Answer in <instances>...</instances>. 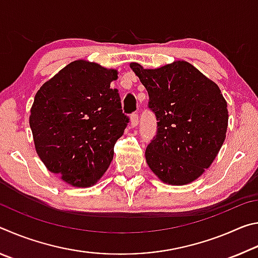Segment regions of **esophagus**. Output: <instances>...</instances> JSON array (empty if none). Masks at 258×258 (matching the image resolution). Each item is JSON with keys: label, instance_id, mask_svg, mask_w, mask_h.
I'll return each instance as SVG.
<instances>
[{"label": "esophagus", "instance_id": "34e87169", "mask_svg": "<svg viewBox=\"0 0 258 258\" xmlns=\"http://www.w3.org/2000/svg\"><path fill=\"white\" fill-rule=\"evenodd\" d=\"M139 125V115L137 112L132 113V116H131V126L132 127H137Z\"/></svg>", "mask_w": 258, "mask_h": 258}]
</instances>
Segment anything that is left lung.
Returning a JSON list of instances; mask_svg holds the SVG:
<instances>
[{"mask_svg": "<svg viewBox=\"0 0 258 258\" xmlns=\"http://www.w3.org/2000/svg\"><path fill=\"white\" fill-rule=\"evenodd\" d=\"M149 94L157 134L147 164L164 183L187 184L212 165L225 140L228 104L220 87L186 61L157 69L130 64Z\"/></svg>", "mask_w": 258, "mask_h": 258, "instance_id": "left-lung-1", "label": "left lung"}]
</instances>
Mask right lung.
I'll return each instance as SVG.
<instances>
[{"label": "right lung", "instance_id": "1", "mask_svg": "<svg viewBox=\"0 0 258 258\" xmlns=\"http://www.w3.org/2000/svg\"><path fill=\"white\" fill-rule=\"evenodd\" d=\"M117 71L76 60L41 86L30 109L35 149L50 172L68 184H95L130 121L110 83Z\"/></svg>", "mask_w": 258, "mask_h": 258}]
</instances>
